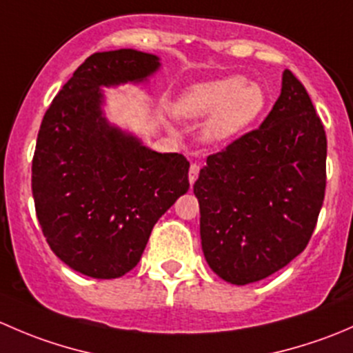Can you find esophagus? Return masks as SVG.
Returning <instances> with one entry per match:
<instances>
[{"mask_svg": "<svg viewBox=\"0 0 353 353\" xmlns=\"http://www.w3.org/2000/svg\"><path fill=\"white\" fill-rule=\"evenodd\" d=\"M199 169H201V167H199V163H198V162H193V163H191V167H190V183H191V184H193L194 181L198 179Z\"/></svg>", "mask_w": 353, "mask_h": 353, "instance_id": "34e87169", "label": "esophagus"}]
</instances>
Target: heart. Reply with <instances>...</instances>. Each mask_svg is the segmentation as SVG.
Masks as SVG:
<instances>
[{
  "instance_id": "b5f03b06",
  "label": "heart",
  "mask_w": 353,
  "mask_h": 353,
  "mask_svg": "<svg viewBox=\"0 0 353 353\" xmlns=\"http://www.w3.org/2000/svg\"><path fill=\"white\" fill-rule=\"evenodd\" d=\"M266 105L265 92L244 77L191 85L174 102V112L184 119L210 116L205 133L210 140H225L251 126Z\"/></svg>"
}]
</instances>
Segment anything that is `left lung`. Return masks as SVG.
I'll list each match as a JSON object with an SVG mask.
<instances>
[{
    "label": "left lung",
    "mask_w": 353,
    "mask_h": 353,
    "mask_svg": "<svg viewBox=\"0 0 353 353\" xmlns=\"http://www.w3.org/2000/svg\"><path fill=\"white\" fill-rule=\"evenodd\" d=\"M325 190V126L304 85L285 70L261 126L208 155L193 186L210 268L234 285L279 272L307 245Z\"/></svg>",
    "instance_id": "left-lung-1"
}]
</instances>
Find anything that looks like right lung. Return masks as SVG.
I'll use <instances>...</instances> for the list:
<instances>
[{
	"label": "right lung",
	"instance_id": "1",
	"mask_svg": "<svg viewBox=\"0 0 353 353\" xmlns=\"http://www.w3.org/2000/svg\"><path fill=\"white\" fill-rule=\"evenodd\" d=\"M159 65L133 49L95 52L41 123L32 159L35 213L52 252L92 279L133 270L157 220L190 190L184 155L148 150L101 112V85L140 81Z\"/></svg>",
	"mask_w": 353,
	"mask_h": 353
}]
</instances>
